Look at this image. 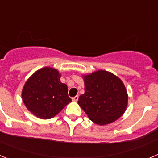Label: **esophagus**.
<instances>
[{
    "mask_svg": "<svg viewBox=\"0 0 158 158\" xmlns=\"http://www.w3.org/2000/svg\"><path fill=\"white\" fill-rule=\"evenodd\" d=\"M78 98H79V96H75L74 97H73L72 100H73V101H77Z\"/></svg>",
    "mask_w": 158,
    "mask_h": 158,
    "instance_id": "34e87169",
    "label": "esophagus"
}]
</instances>
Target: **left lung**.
I'll return each mask as SVG.
<instances>
[{"label":"left lung","mask_w":158,"mask_h":158,"mask_svg":"<svg viewBox=\"0 0 158 158\" xmlns=\"http://www.w3.org/2000/svg\"><path fill=\"white\" fill-rule=\"evenodd\" d=\"M85 93L78 104L90 120L98 125L115 122L125 112L128 95L122 81L105 70H97L84 76Z\"/></svg>","instance_id":"left-lung-1"}]
</instances>
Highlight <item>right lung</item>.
Returning a JSON list of instances; mask_svg holds the SVG:
<instances>
[{
  "label": "right lung",
  "instance_id": "1",
  "mask_svg": "<svg viewBox=\"0 0 158 158\" xmlns=\"http://www.w3.org/2000/svg\"><path fill=\"white\" fill-rule=\"evenodd\" d=\"M61 74L51 67L36 71L26 81L22 90L25 106L36 117L47 119L54 117L71 102L66 85Z\"/></svg>",
  "mask_w": 158,
  "mask_h": 158
}]
</instances>
